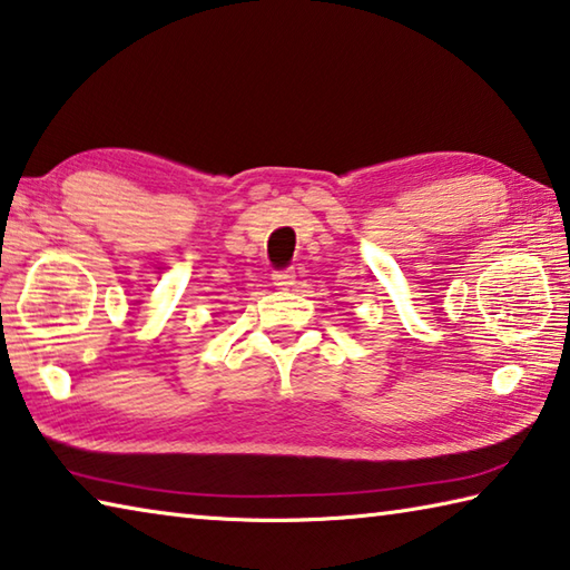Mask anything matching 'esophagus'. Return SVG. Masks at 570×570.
Segmentation results:
<instances>
[{
    "label": "esophagus",
    "instance_id": "esophagus-1",
    "mask_svg": "<svg viewBox=\"0 0 570 570\" xmlns=\"http://www.w3.org/2000/svg\"><path fill=\"white\" fill-rule=\"evenodd\" d=\"M272 282L278 288H288V286L296 284V274L292 272V268H282V272H274L272 274Z\"/></svg>",
    "mask_w": 570,
    "mask_h": 570
}]
</instances>
